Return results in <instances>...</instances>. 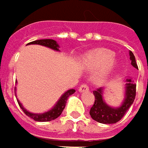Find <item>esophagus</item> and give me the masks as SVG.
Instances as JSON below:
<instances>
[{
  "instance_id": "1",
  "label": "esophagus",
  "mask_w": 148,
  "mask_h": 148,
  "mask_svg": "<svg viewBox=\"0 0 148 148\" xmlns=\"http://www.w3.org/2000/svg\"><path fill=\"white\" fill-rule=\"evenodd\" d=\"M88 91H89V87L86 84H82L79 88V92H88Z\"/></svg>"
}]
</instances>
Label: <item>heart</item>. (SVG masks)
Instances as JSON below:
<instances>
[{
  "label": "heart",
  "instance_id": "heart-1",
  "mask_svg": "<svg viewBox=\"0 0 148 148\" xmlns=\"http://www.w3.org/2000/svg\"><path fill=\"white\" fill-rule=\"evenodd\" d=\"M81 61L83 66L89 70L98 69L95 75V80L98 83L104 82L117 63L112 51L101 48L87 52L83 56Z\"/></svg>",
  "mask_w": 148,
  "mask_h": 148
}]
</instances>
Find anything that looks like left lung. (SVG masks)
I'll return each instance as SVG.
<instances>
[{"mask_svg": "<svg viewBox=\"0 0 148 148\" xmlns=\"http://www.w3.org/2000/svg\"><path fill=\"white\" fill-rule=\"evenodd\" d=\"M130 56L132 66L138 69L135 57L132 51H130ZM124 82V99L122 104L118 107H112L104 101L103 87H100L93 92L95 101L90 110V116L93 120L100 123L110 124L116 123L123 118L127 110L132 105L136 93V84L131 78H126Z\"/></svg>", "mask_w": 148, "mask_h": 148, "instance_id": "8db88e82", "label": "left lung"}]
</instances>
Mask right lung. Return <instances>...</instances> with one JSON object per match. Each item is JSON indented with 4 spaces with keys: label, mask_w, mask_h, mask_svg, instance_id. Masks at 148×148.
Instances as JSON below:
<instances>
[{
    "label": "right lung",
    "mask_w": 148,
    "mask_h": 148,
    "mask_svg": "<svg viewBox=\"0 0 148 148\" xmlns=\"http://www.w3.org/2000/svg\"><path fill=\"white\" fill-rule=\"evenodd\" d=\"M42 45V46L48 47L49 49H54L56 51H59V48H60V46L57 44V42L56 40H53V39L36 40V41H33V42H31V43L27 44V45ZM15 91H16V88H15ZM74 92H75L74 89H69L67 92H65L60 97V99H58V101L56 103V104L49 110L45 111L44 113H32V112H30L25 108H24V106L22 105V103L19 102V100L18 99H17V101L18 103L19 107L22 109V110L25 112V114L26 116H28L29 117H31L33 120L38 121V122H49V121L55 120L56 118H57L62 114V112L63 111V110H64V108L66 106V103H67V100H68L69 97L70 95H72ZM15 96H16V94H15Z\"/></svg>",
    "instance_id": "1"
}]
</instances>
